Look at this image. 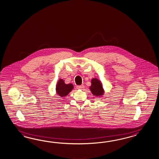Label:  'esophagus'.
Masks as SVG:
<instances>
[{
	"mask_svg": "<svg viewBox=\"0 0 159 159\" xmlns=\"http://www.w3.org/2000/svg\"><path fill=\"white\" fill-rule=\"evenodd\" d=\"M85 88V86L84 85H79V86H77V88L78 89H82Z\"/></svg>",
	"mask_w": 159,
	"mask_h": 159,
	"instance_id": "1",
	"label": "esophagus"
}]
</instances>
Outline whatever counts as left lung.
Returning a JSON list of instances; mask_svg holds the SVG:
<instances>
[{
  "mask_svg": "<svg viewBox=\"0 0 159 159\" xmlns=\"http://www.w3.org/2000/svg\"><path fill=\"white\" fill-rule=\"evenodd\" d=\"M89 89L92 95L96 97H102L104 95V90L102 83L96 78L91 80V85L89 86Z\"/></svg>",
  "mask_w": 159,
  "mask_h": 159,
  "instance_id": "8db88e82",
  "label": "left lung"
}]
</instances>
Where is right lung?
Masks as SVG:
<instances>
[{"mask_svg": "<svg viewBox=\"0 0 159 159\" xmlns=\"http://www.w3.org/2000/svg\"><path fill=\"white\" fill-rule=\"evenodd\" d=\"M73 88L74 86L72 84H66L63 80L60 79L56 85V93L59 96L63 98L68 95Z\"/></svg>", "mask_w": 159, "mask_h": 159, "instance_id": "add662e5", "label": "right lung"}]
</instances>
